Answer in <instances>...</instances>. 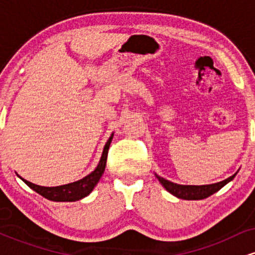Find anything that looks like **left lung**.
Here are the masks:
<instances>
[{"mask_svg":"<svg viewBox=\"0 0 255 255\" xmlns=\"http://www.w3.org/2000/svg\"><path fill=\"white\" fill-rule=\"evenodd\" d=\"M238 174V172H236ZM236 174H234L233 176L228 177L227 180L221 181V182L212 183V184H203V186H186V184H177L171 182V181L165 180V178L158 176L156 174V177L158 178L162 186L171 193L172 195H175L176 198L184 199V200H201L210 195H212L213 193L218 192L222 187H224L228 182H230L234 177L236 176Z\"/></svg>","mask_w":255,"mask_h":255,"instance_id":"obj_1","label":"left lung"}]
</instances>
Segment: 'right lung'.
<instances>
[{
	"label": "right lung",
	"mask_w": 255,
	"mask_h": 255,
	"mask_svg": "<svg viewBox=\"0 0 255 255\" xmlns=\"http://www.w3.org/2000/svg\"><path fill=\"white\" fill-rule=\"evenodd\" d=\"M114 133L111 134L109 140L107 141V144L104 146L103 153H102L101 160H99L97 168L95 169L91 174L85 176L81 180L75 181V182L68 183V184H62V186L57 187H43L38 186V184L31 183L28 181H26L25 178H21L24 182L30 187L31 189H33L34 192H37L38 194H40L48 200L51 201H77L80 200L90 194L93 191V188L96 187V184L98 183L99 178L102 177L103 172L105 170V165H107V158H108V151H109L110 142L113 140Z\"/></svg>",
	"instance_id": "1"
}]
</instances>
